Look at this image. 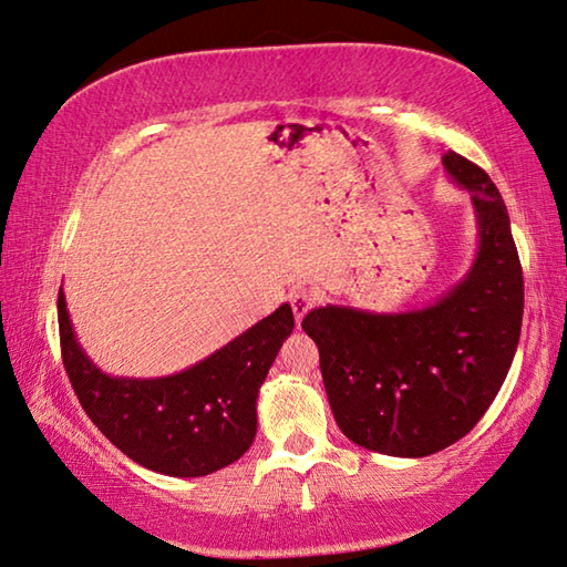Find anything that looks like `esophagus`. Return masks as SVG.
<instances>
[{"mask_svg":"<svg viewBox=\"0 0 567 567\" xmlns=\"http://www.w3.org/2000/svg\"><path fill=\"white\" fill-rule=\"evenodd\" d=\"M290 305H292V311H295V319L302 321L307 311L317 305V299H315V295L307 290V287H297V290L290 292Z\"/></svg>","mask_w":567,"mask_h":567,"instance_id":"1","label":"esophagus"}]
</instances>
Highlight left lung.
<instances>
[{"instance_id":"1","label":"left lung","mask_w":567,"mask_h":567,"mask_svg":"<svg viewBox=\"0 0 567 567\" xmlns=\"http://www.w3.org/2000/svg\"><path fill=\"white\" fill-rule=\"evenodd\" d=\"M443 167L477 214L480 248L465 280L416 311L327 305L302 319L336 424L384 455L424 457L461 441L485 416L519 346L524 275L507 207L483 167L453 151Z\"/></svg>"}]
</instances>
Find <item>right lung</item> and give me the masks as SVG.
I'll list each match as a JSON object with an SVG mask.
<instances>
[{"instance_id": "obj_1", "label": "right lung", "mask_w": 567, "mask_h": 567, "mask_svg": "<svg viewBox=\"0 0 567 567\" xmlns=\"http://www.w3.org/2000/svg\"><path fill=\"white\" fill-rule=\"evenodd\" d=\"M63 365L84 414L131 461L171 477H202L231 465L256 439V400L292 307H277L238 339L171 378H112L84 355L58 292Z\"/></svg>"}]
</instances>
